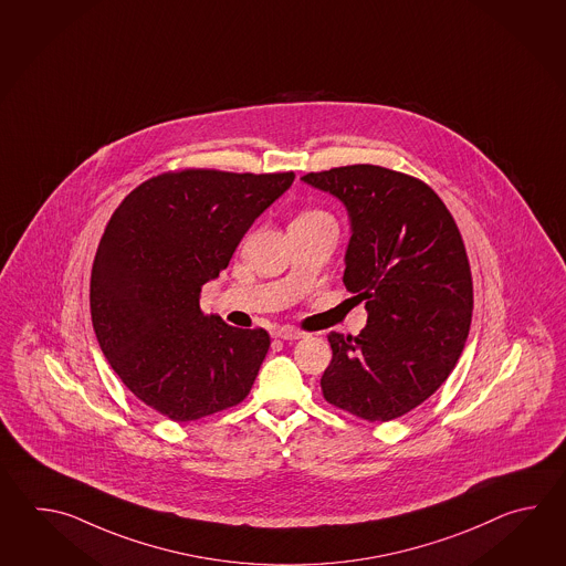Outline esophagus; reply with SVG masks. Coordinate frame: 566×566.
I'll list each match as a JSON object with an SVG mask.
<instances>
[{
  "label": "esophagus",
  "instance_id": "1",
  "mask_svg": "<svg viewBox=\"0 0 566 566\" xmlns=\"http://www.w3.org/2000/svg\"><path fill=\"white\" fill-rule=\"evenodd\" d=\"M275 337H279V339H301V337H305V334L301 329H295V327H279Z\"/></svg>",
  "mask_w": 566,
  "mask_h": 566
}]
</instances>
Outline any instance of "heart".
Here are the masks:
<instances>
[{
  "instance_id": "b5f03b06",
  "label": "heart",
  "mask_w": 566,
  "mask_h": 566,
  "mask_svg": "<svg viewBox=\"0 0 566 566\" xmlns=\"http://www.w3.org/2000/svg\"><path fill=\"white\" fill-rule=\"evenodd\" d=\"M322 218H327L324 212H319V210H307V212H303V214H300L295 220H322Z\"/></svg>"
}]
</instances>
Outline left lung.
Wrapping results in <instances>:
<instances>
[{"label":"left lung","instance_id":"8db88e82","mask_svg":"<svg viewBox=\"0 0 566 566\" xmlns=\"http://www.w3.org/2000/svg\"><path fill=\"white\" fill-rule=\"evenodd\" d=\"M301 180L346 206L344 285L368 312L358 336H327L325 400L392 421L446 382L470 334L473 287L458 224L427 184L392 169L358 164Z\"/></svg>","mask_w":566,"mask_h":566}]
</instances>
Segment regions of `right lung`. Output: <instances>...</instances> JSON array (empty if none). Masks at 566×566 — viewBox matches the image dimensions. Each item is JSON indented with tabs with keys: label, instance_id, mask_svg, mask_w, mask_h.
<instances>
[{
	"label": "right lung",
	"instance_id": "obj_1",
	"mask_svg": "<svg viewBox=\"0 0 566 566\" xmlns=\"http://www.w3.org/2000/svg\"><path fill=\"white\" fill-rule=\"evenodd\" d=\"M293 180V171H169L137 186L108 220L91 275L96 339L123 385L171 421L251 392L269 334L205 315L200 295Z\"/></svg>",
	"mask_w": 566,
	"mask_h": 566
}]
</instances>
